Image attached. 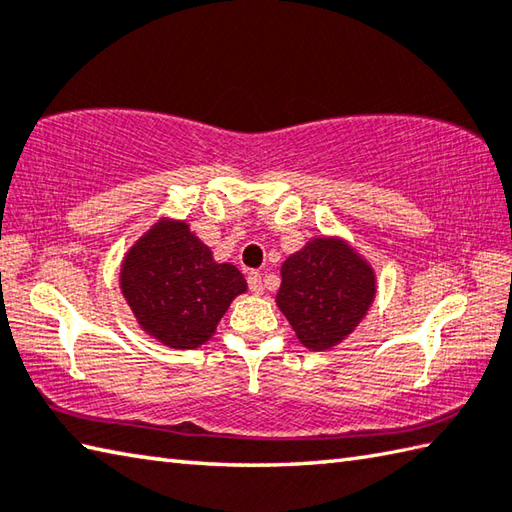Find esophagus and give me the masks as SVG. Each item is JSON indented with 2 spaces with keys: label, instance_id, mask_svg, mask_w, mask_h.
<instances>
[{
  "label": "esophagus",
  "instance_id": "34e87169",
  "mask_svg": "<svg viewBox=\"0 0 512 512\" xmlns=\"http://www.w3.org/2000/svg\"><path fill=\"white\" fill-rule=\"evenodd\" d=\"M248 286H250V291H253L255 295H262L264 293L262 275H259V273H248Z\"/></svg>",
  "mask_w": 512,
  "mask_h": 512
}]
</instances>
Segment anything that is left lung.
I'll use <instances>...</instances> for the list:
<instances>
[{"instance_id": "obj_1", "label": "left lung", "mask_w": 512, "mask_h": 512, "mask_svg": "<svg viewBox=\"0 0 512 512\" xmlns=\"http://www.w3.org/2000/svg\"><path fill=\"white\" fill-rule=\"evenodd\" d=\"M275 302L297 340L327 351L351 336L376 297V273L340 237H313L286 257Z\"/></svg>"}]
</instances>
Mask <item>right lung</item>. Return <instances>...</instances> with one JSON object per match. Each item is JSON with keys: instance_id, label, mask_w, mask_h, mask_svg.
<instances>
[{"instance_id": "1", "label": "right lung", "mask_w": 512, "mask_h": 512, "mask_svg": "<svg viewBox=\"0 0 512 512\" xmlns=\"http://www.w3.org/2000/svg\"><path fill=\"white\" fill-rule=\"evenodd\" d=\"M246 288L237 266L215 262L190 226L170 217L156 221L120 264V291L138 327L170 349L206 345Z\"/></svg>"}]
</instances>
